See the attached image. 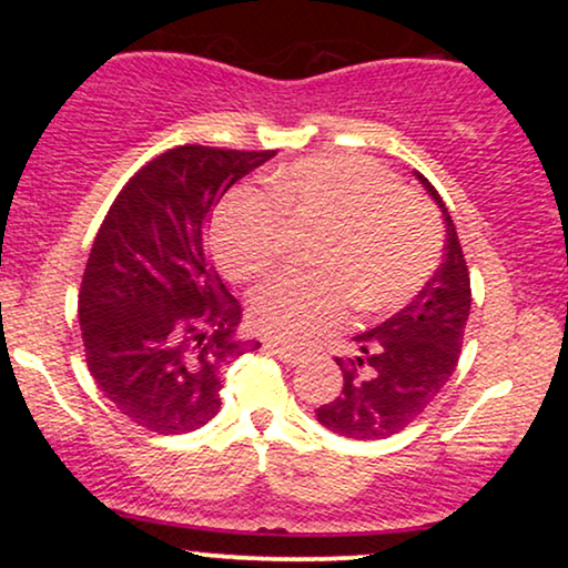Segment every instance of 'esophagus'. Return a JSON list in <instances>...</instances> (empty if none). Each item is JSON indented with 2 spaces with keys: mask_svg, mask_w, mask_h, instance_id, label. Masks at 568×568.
<instances>
[{
  "mask_svg": "<svg viewBox=\"0 0 568 568\" xmlns=\"http://www.w3.org/2000/svg\"><path fill=\"white\" fill-rule=\"evenodd\" d=\"M264 349L270 352V355H275L277 361H283L285 366H298V363L304 361V357L298 355V352H293V349H288V347H277V344H272V342H266Z\"/></svg>",
  "mask_w": 568,
  "mask_h": 568,
  "instance_id": "esophagus-1",
  "label": "esophagus"
}]
</instances>
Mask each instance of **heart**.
<instances>
[{"instance_id": "b5f03b06", "label": "heart", "mask_w": 568, "mask_h": 568, "mask_svg": "<svg viewBox=\"0 0 568 568\" xmlns=\"http://www.w3.org/2000/svg\"><path fill=\"white\" fill-rule=\"evenodd\" d=\"M291 237H315L310 280H272L251 323L272 342L306 347L342 328L349 302L366 317L406 306L438 270V221L374 162L315 158L270 179L266 202L237 194L213 224V253L237 283L272 270Z\"/></svg>"}]
</instances>
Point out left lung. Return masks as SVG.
<instances>
[{"mask_svg": "<svg viewBox=\"0 0 568 568\" xmlns=\"http://www.w3.org/2000/svg\"><path fill=\"white\" fill-rule=\"evenodd\" d=\"M440 207L446 224L443 264L414 302L355 336L357 355L342 366L336 400L317 408V422L352 440H382L406 429L440 395L459 363L470 317V272L452 213L422 173H414Z\"/></svg>", "mask_w": 568, "mask_h": 568, "instance_id": "1", "label": "left lung"}]
</instances>
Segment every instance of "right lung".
Wrapping results in <instances>:
<instances>
[{
    "mask_svg": "<svg viewBox=\"0 0 568 568\" xmlns=\"http://www.w3.org/2000/svg\"><path fill=\"white\" fill-rule=\"evenodd\" d=\"M275 152L186 143L122 186L82 275L84 361L101 393L149 433L200 429L221 408L240 342V302L207 256L205 230L226 189Z\"/></svg>",
    "mask_w": 568,
    "mask_h": 568,
    "instance_id": "right-lung-1",
    "label": "right lung"
}]
</instances>
